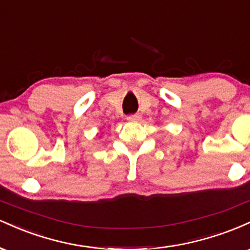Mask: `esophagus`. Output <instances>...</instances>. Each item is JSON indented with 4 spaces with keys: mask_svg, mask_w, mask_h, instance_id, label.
<instances>
[{
    "mask_svg": "<svg viewBox=\"0 0 250 250\" xmlns=\"http://www.w3.org/2000/svg\"><path fill=\"white\" fill-rule=\"evenodd\" d=\"M127 120L129 122H137L141 120V116L139 115V114H135V115H129L127 116Z\"/></svg>",
    "mask_w": 250,
    "mask_h": 250,
    "instance_id": "esophagus-1",
    "label": "esophagus"
}]
</instances>
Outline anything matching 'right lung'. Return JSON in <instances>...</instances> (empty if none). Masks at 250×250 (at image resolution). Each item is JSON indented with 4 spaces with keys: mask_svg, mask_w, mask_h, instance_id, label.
I'll use <instances>...</instances> for the list:
<instances>
[{
    "mask_svg": "<svg viewBox=\"0 0 250 250\" xmlns=\"http://www.w3.org/2000/svg\"><path fill=\"white\" fill-rule=\"evenodd\" d=\"M101 135H102V134H101Z\"/></svg>",
    "mask_w": 250,
    "mask_h": 250,
    "instance_id": "1",
    "label": "right lung"
}]
</instances>
